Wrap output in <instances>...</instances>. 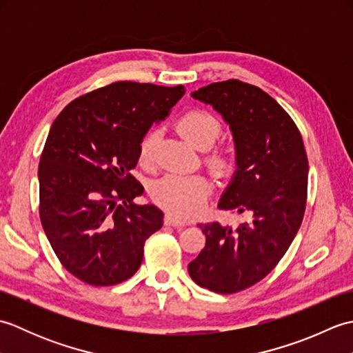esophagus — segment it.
<instances>
[{
	"label": "esophagus",
	"instance_id": "34e87169",
	"mask_svg": "<svg viewBox=\"0 0 353 353\" xmlns=\"http://www.w3.org/2000/svg\"><path fill=\"white\" fill-rule=\"evenodd\" d=\"M163 223L167 224V226L176 228V229H181V228H185V226H186V223H183V221H181V220H177L176 216H172V215H170V214L165 215Z\"/></svg>",
	"mask_w": 353,
	"mask_h": 353
}]
</instances>
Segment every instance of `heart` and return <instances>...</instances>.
Listing matches in <instances>:
<instances>
[{"label":"heart","mask_w":353,"mask_h":353,"mask_svg":"<svg viewBox=\"0 0 353 353\" xmlns=\"http://www.w3.org/2000/svg\"><path fill=\"white\" fill-rule=\"evenodd\" d=\"M177 132L200 150L211 148L221 134L220 119L211 112L203 109H191L177 119ZM157 132L148 130L139 142V161L150 163L153 159ZM205 162L215 174L229 176L235 170L236 154L229 145H219L212 148L205 157ZM212 192L209 179L201 174L192 176H165L156 181L150 188L153 201L176 219L188 220L199 215L206 205Z\"/></svg>","instance_id":"heart-1"}]
</instances>
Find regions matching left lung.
Returning a JSON list of instances; mask_svg holds the SVG:
<instances>
[{"label":"left lung","mask_w":353,"mask_h":353,"mask_svg":"<svg viewBox=\"0 0 353 353\" xmlns=\"http://www.w3.org/2000/svg\"><path fill=\"white\" fill-rule=\"evenodd\" d=\"M192 97L220 112L234 134L238 170L219 208L250 220L235 229L199 224L206 244L188 272L201 288L234 294L264 279L294 239L306 208L308 156L292 118L258 86L232 79Z\"/></svg>","instance_id":"obj_1"}]
</instances>
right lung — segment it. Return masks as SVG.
<instances>
[{
    "label": "right lung",
    "mask_w": 353,
    "mask_h": 353,
    "mask_svg": "<svg viewBox=\"0 0 353 353\" xmlns=\"http://www.w3.org/2000/svg\"><path fill=\"white\" fill-rule=\"evenodd\" d=\"M185 88L115 81L72 100L52 123L39 162V216L61 264L94 287L138 272L163 212L137 205L139 142Z\"/></svg>",
    "instance_id": "add662e5"
}]
</instances>
